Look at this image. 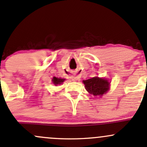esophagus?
I'll use <instances>...</instances> for the list:
<instances>
[{
  "label": "esophagus",
  "mask_w": 147,
  "mask_h": 147,
  "mask_svg": "<svg viewBox=\"0 0 147 147\" xmlns=\"http://www.w3.org/2000/svg\"><path fill=\"white\" fill-rule=\"evenodd\" d=\"M71 77L74 79V80H78V79L79 78V77H80V74H73V75H72Z\"/></svg>",
  "instance_id": "obj_1"
}]
</instances>
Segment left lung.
<instances>
[{
  "mask_svg": "<svg viewBox=\"0 0 147 147\" xmlns=\"http://www.w3.org/2000/svg\"><path fill=\"white\" fill-rule=\"evenodd\" d=\"M82 82L87 91L94 96H102L110 88V83L107 79L98 78L97 76L83 80Z\"/></svg>",
  "mask_w": 147,
  "mask_h": 147,
  "instance_id": "8db88e82",
  "label": "left lung"
}]
</instances>
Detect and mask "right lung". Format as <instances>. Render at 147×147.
I'll return each mask as SVG.
<instances>
[{"label": "right lung", "instance_id": "add662e5", "mask_svg": "<svg viewBox=\"0 0 147 147\" xmlns=\"http://www.w3.org/2000/svg\"><path fill=\"white\" fill-rule=\"evenodd\" d=\"M65 78H56V77H53L52 79V82L55 85H61V84L63 83V82L65 81Z\"/></svg>", "mask_w": 147, "mask_h": 147}]
</instances>
